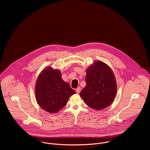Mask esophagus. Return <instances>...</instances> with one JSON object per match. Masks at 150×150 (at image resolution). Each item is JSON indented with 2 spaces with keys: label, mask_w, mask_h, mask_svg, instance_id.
Returning a JSON list of instances; mask_svg holds the SVG:
<instances>
[{
  "label": "esophagus",
  "mask_w": 150,
  "mask_h": 150,
  "mask_svg": "<svg viewBox=\"0 0 150 150\" xmlns=\"http://www.w3.org/2000/svg\"><path fill=\"white\" fill-rule=\"evenodd\" d=\"M81 91V88L80 87H77L76 89V92L77 93H79Z\"/></svg>",
  "instance_id": "1"
}]
</instances>
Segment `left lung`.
<instances>
[{"instance_id": "obj_1", "label": "left lung", "mask_w": 150, "mask_h": 150, "mask_svg": "<svg viewBox=\"0 0 150 150\" xmlns=\"http://www.w3.org/2000/svg\"><path fill=\"white\" fill-rule=\"evenodd\" d=\"M86 86L80 95L89 106L100 110L110 106L117 92L114 74L107 64L97 61L86 70Z\"/></svg>"}]
</instances>
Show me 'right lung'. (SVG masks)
<instances>
[{
	"label": "right lung",
	"mask_w": 150,
	"mask_h": 150,
	"mask_svg": "<svg viewBox=\"0 0 150 150\" xmlns=\"http://www.w3.org/2000/svg\"><path fill=\"white\" fill-rule=\"evenodd\" d=\"M36 98L44 110L55 113L65 106L69 98L76 92L63 81L61 72L51 67L45 69L36 84Z\"/></svg>",
	"instance_id": "add662e5"
}]
</instances>
